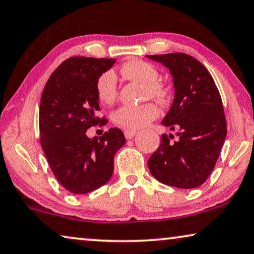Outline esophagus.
I'll return each instance as SVG.
<instances>
[{
    "mask_svg": "<svg viewBox=\"0 0 254 254\" xmlns=\"http://www.w3.org/2000/svg\"><path fill=\"white\" fill-rule=\"evenodd\" d=\"M124 134H125V137H126L127 139H130V138H133L136 134H137V131H136L135 129H125Z\"/></svg>",
    "mask_w": 254,
    "mask_h": 254,
    "instance_id": "obj_1",
    "label": "esophagus"
}]
</instances>
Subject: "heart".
<instances>
[{
	"mask_svg": "<svg viewBox=\"0 0 254 254\" xmlns=\"http://www.w3.org/2000/svg\"><path fill=\"white\" fill-rule=\"evenodd\" d=\"M121 74L128 80H133L145 86V95L165 103L170 93L164 84L157 82L159 72L152 64L141 60H133L125 63L120 68ZM98 100L104 104H111L117 97V80L112 71L104 72L96 82ZM159 115V109L153 103L130 106L124 105L113 113V121L125 129H137L151 123Z\"/></svg>",
	"mask_w": 254,
	"mask_h": 254,
	"instance_id": "1",
	"label": "heart"
}]
</instances>
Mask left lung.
Instances as JSON below:
<instances>
[{
  "mask_svg": "<svg viewBox=\"0 0 254 254\" xmlns=\"http://www.w3.org/2000/svg\"><path fill=\"white\" fill-rule=\"evenodd\" d=\"M170 69L174 100L161 124L178 130L163 134L157 151L149 158L151 174L164 185L197 188L206 181L227 136L220 93L206 67L182 53L146 56Z\"/></svg>",
  "mask_w": 254,
  "mask_h": 254,
  "instance_id": "8db88e82",
  "label": "left lung"
}]
</instances>
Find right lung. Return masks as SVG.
Instances as JSON below:
<instances>
[{
    "label": "right lung",
    "instance_id": "1",
    "mask_svg": "<svg viewBox=\"0 0 254 254\" xmlns=\"http://www.w3.org/2000/svg\"><path fill=\"white\" fill-rule=\"evenodd\" d=\"M116 60L71 57L53 72L40 103V139L55 178L69 192L94 191L111 179L113 159L126 143L119 128H110L100 137L87 136L88 128L105 119L100 111L96 82Z\"/></svg>",
    "mask_w": 254,
    "mask_h": 254
}]
</instances>
